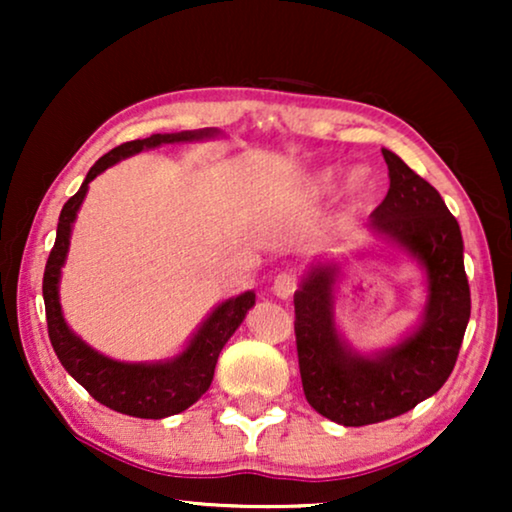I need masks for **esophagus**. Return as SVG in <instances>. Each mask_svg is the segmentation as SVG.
I'll return each instance as SVG.
<instances>
[{
	"label": "esophagus",
	"mask_w": 512,
	"mask_h": 512,
	"mask_svg": "<svg viewBox=\"0 0 512 512\" xmlns=\"http://www.w3.org/2000/svg\"><path fill=\"white\" fill-rule=\"evenodd\" d=\"M296 289H298V279H296V275H291V272H282V275H277L275 284H272L275 296L282 300H289L293 293H296Z\"/></svg>",
	"instance_id": "1"
}]
</instances>
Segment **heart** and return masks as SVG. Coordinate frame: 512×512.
Masks as SVG:
<instances>
[{"label": "heart", "mask_w": 512, "mask_h": 512, "mask_svg": "<svg viewBox=\"0 0 512 512\" xmlns=\"http://www.w3.org/2000/svg\"><path fill=\"white\" fill-rule=\"evenodd\" d=\"M333 186H335L333 172L326 170V172H319L317 177L312 179L310 191L314 195H326V193L333 191ZM366 191H368V174H366V170L352 172V177L347 179V193L356 200V198H363V195H366Z\"/></svg>", "instance_id": "heart-1"}]
</instances>
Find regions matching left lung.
<instances>
[{
  "mask_svg": "<svg viewBox=\"0 0 512 512\" xmlns=\"http://www.w3.org/2000/svg\"><path fill=\"white\" fill-rule=\"evenodd\" d=\"M389 191L368 228L417 258L426 272L422 324L398 345L359 354L340 338L333 314L338 265H314L293 296L300 380L307 403L342 426L398 417L436 394L450 377L471 317L459 223L429 181L382 149Z\"/></svg>",
  "mask_w": 512,
  "mask_h": 512,
  "instance_id": "left-lung-1",
  "label": "left lung"
}]
</instances>
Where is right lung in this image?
<instances>
[{"label": "right lung", "mask_w": 512, "mask_h": 512, "mask_svg": "<svg viewBox=\"0 0 512 512\" xmlns=\"http://www.w3.org/2000/svg\"><path fill=\"white\" fill-rule=\"evenodd\" d=\"M219 135L216 128L184 130L172 135H151L146 139L125 142L97 160L83 179L79 191L65 202L58 219V235L46 261L44 270V305L48 321V338L58 354V359L69 375L107 408L123 412V415L139 419H163L179 415L198 401L214 380V368L219 354L230 335L237 331L247 312L256 303L254 291H244L240 296L228 298L209 317L202 321L198 333L193 335L184 352L167 361L156 363H123L95 352L88 347L72 328L67 326L60 307V272L69 251L72 223L76 221L83 198L88 193V184L107 167L118 160L135 156L144 149H156L160 144L195 142Z\"/></svg>", "instance_id": "1"}]
</instances>
